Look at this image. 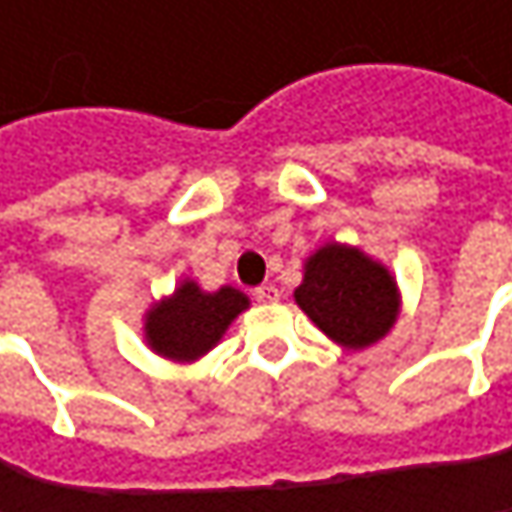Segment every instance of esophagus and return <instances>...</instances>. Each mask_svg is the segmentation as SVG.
<instances>
[{"label":"esophagus","instance_id":"34e87169","mask_svg":"<svg viewBox=\"0 0 512 512\" xmlns=\"http://www.w3.org/2000/svg\"><path fill=\"white\" fill-rule=\"evenodd\" d=\"M257 302H278V287L275 284H260L255 290Z\"/></svg>","mask_w":512,"mask_h":512}]
</instances>
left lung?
Here are the masks:
<instances>
[{
	"instance_id": "left-lung-1",
	"label": "left lung",
	"mask_w": 512,
	"mask_h": 512,
	"mask_svg": "<svg viewBox=\"0 0 512 512\" xmlns=\"http://www.w3.org/2000/svg\"><path fill=\"white\" fill-rule=\"evenodd\" d=\"M293 299L320 332L347 350H364L385 338L400 314L391 272L341 243H326L305 260V278Z\"/></svg>"
}]
</instances>
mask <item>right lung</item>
<instances>
[{"label": "right lung", "instance_id": "right-lung-1", "mask_svg": "<svg viewBox=\"0 0 512 512\" xmlns=\"http://www.w3.org/2000/svg\"><path fill=\"white\" fill-rule=\"evenodd\" d=\"M246 308V293L234 287H219L216 293H207L186 278L168 299L154 302L145 314V341L156 356L195 361L222 341L228 326Z\"/></svg>", "mask_w": 512, "mask_h": 512}]
</instances>
